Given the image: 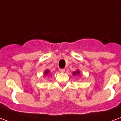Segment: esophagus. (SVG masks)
Instances as JSON below:
<instances>
[{
  "mask_svg": "<svg viewBox=\"0 0 121 121\" xmlns=\"http://www.w3.org/2000/svg\"><path fill=\"white\" fill-rule=\"evenodd\" d=\"M65 71V70L64 69H60V72L61 73H64Z\"/></svg>",
  "mask_w": 121,
  "mask_h": 121,
  "instance_id": "1",
  "label": "esophagus"
}]
</instances>
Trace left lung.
<instances>
[{
	"label": "left lung",
	"mask_w": 121,
	"mask_h": 121,
	"mask_svg": "<svg viewBox=\"0 0 121 121\" xmlns=\"http://www.w3.org/2000/svg\"><path fill=\"white\" fill-rule=\"evenodd\" d=\"M80 73H81V72L79 70H75V72H73L72 74L74 76H75V75H79V74H80Z\"/></svg>",
	"instance_id": "1"
}]
</instances>
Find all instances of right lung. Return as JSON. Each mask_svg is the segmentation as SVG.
<instances>
[{
  "instance_id": "right-lung-1",
  "label": "right lung",
  "mask_w": 121,
  "mask_h": 121,
  "mask_svg": "<svg viewBox=\"0 0 121 121\" xmlns=\"http://www.w3.org/2000/svg\"><path fill=\"white\" fill-rule=\"evenodd\" d=\"M49 72H50V71L49 70H45L44 72V75H45V76H46V75H48V73Z\"/></svg>"
}]
</instances>
